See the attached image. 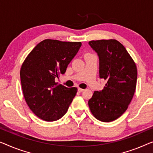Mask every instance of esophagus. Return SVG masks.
I'll return each instance as SVG.
<instances>
[{
	"label": "esophagus",
	"mask_w": 153,
	"mask_h": 153,
	"mask_svg": "<svg viewBox=\"0 0 153 153\" xmlns=\"http://www.w3.org/2000/svg\"><path fill=\"white\" fill-rule=\"evenodd\" d=\"M84 91V89H81V88H78V91L79 92V93H81V92H82Z\"/></svg>",
	"instance_id": "esophagus-1"
}]
</instances>
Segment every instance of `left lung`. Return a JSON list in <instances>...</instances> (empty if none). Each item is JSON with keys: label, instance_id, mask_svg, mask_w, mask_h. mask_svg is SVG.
<instances>
[{"label": "left lung", "instance_id": "1", "mask_svg": "<svg viewBox=\"0 0 153 153\" xmlns=\"http://www.w3.org/2000/svg\"><path fill=\"white\" fill-rule=\"evenodd\" d=\"M99 58V76L107 81L102 91L88 101L92 114L102 122L113 121L126 109L136 89L137 69L128 51L115 39L91 41Z\"/></svg>", "mask_w": 153, "mask_h": 153}]
</instances>
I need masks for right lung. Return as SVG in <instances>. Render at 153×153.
<instances>
[{
  "label": "right lung",
  "mask_w": 153,
  "mask_h": 153,
  "mask_svg": "<svg viewBox=\"0 0 153 153\" xmlns=\"http://www.w3.org/2000/svg\"><path fill=\"white\" fill-rule=\"evenodd\" d=\"M81 46V42L45 39L34 47L22 64L23 96L30 109L41 119H61L76 96V87L57 85L55 79L66 72Z\"/></svg>",
  "instance_id": "obj_1"
}]
</instances>
